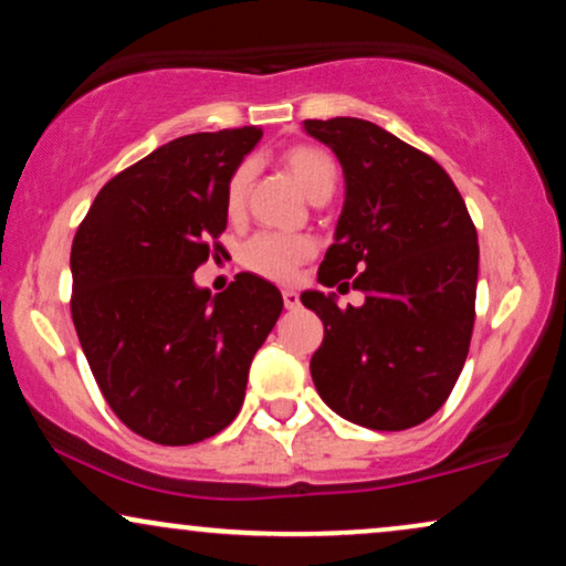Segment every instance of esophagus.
<instances>
[{
	"mask_svg": "<svg viewBox=\"0 0 566 566\" xmlns=\"http://www.w3.org/2000/svg\"><path fill=\"white\" fill-rule=\"evenodd\" d=\"M282 301H284V308H287V311L301 308V295H297L295 290H282Z\"/></svg>",
	"mask_w": 566,
	"mask_h": 566,
	"instance_id": "obj_1",
	"label": "esophagus"
}]
</instances>
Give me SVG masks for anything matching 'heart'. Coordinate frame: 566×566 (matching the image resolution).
Here are the masks:
<instances>
[{"mask_svg": "<svg viewBox=\"0 0 566 566\" xmlns=\"http://www.w3.org/2000/svg\"><path fill=\"white\" fill-rule=\"evenodd\" d=\"M284 166L292 174V179L303 187V192L311 200L324 202L326 197L335 192L337 184V163L329 153L313 145H292L282 153ZM255 176V163L242 160L234 168L227 181L223 192V206L229 216H240L248 200L250 184ZM316 253V244L308 237L295 234H276V231H258L242 244L240 261L255 276L269 279V282H290L297 274V269L305 261H311Z\"/></svg>", "mask_w": 566, "mask_h": 566, "instance_id": "1", "label": "heart"}]
</instances>
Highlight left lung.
<instances>
[{"mask_svg":"<svg viewBox=\"0 0 566 566\" xmlns=\"http://www.w3.org/2000/svg\"><path fill=\"white\" fill-rule=\"evenodd\" d=\"M335 149L345 208L318 284L364 292L360 308L305 292L324 322L311 377L332 411L398 432L432 417L451 395L472 343L480 244L438 160L360 118L305 120Z\"/></svg>","mask_w":566,"mask_h":566,"instance_id":"1","label":"left lung"}]
</instances>
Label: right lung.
<instances>
[{
	"label": "right lung",
	"mask_w": 566,
	"mask_h": 566,
	"mask_svg": "<svg viewBox=\"0 0 566 566\" xmlns=\"http://www.w3.org/2000/svg\"><path fill=\"white\" fill-rule=\"evenodd\" d=\"M263 132L179 136L99 189L73 237L71 316L99 392L128 430L192 446L234 421L253 356L284 303L237 274L221 295L192 274L223 253V192Z\"/></svg>",
	"instance_id": "1"
}]
</instances>
